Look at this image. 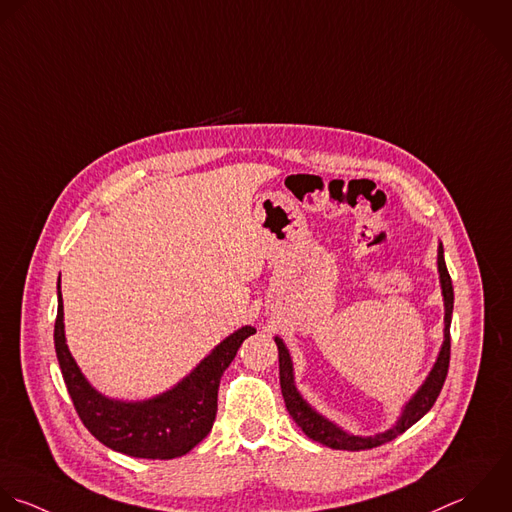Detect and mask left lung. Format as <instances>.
Returning a JSON list of instances; mask_svg holds the SVG:
<instances>
[{
    "instance_id": "8db88e82",
    "label": "left lung",
    "mask_w": 512,
    "mask_h": 512,
    "mask_svg": "<svg viewBox=\"0 0 512 512\" xmlns=\"http://www.w3.org/2000/svg\"><path fill=\"white\" fill-rule=\"evenodd\" d=\"M439 273H441V287H443V297H445V343H443L439 359H437L431 375L427 377L425 385L409 401L399 423L393 429H389L387 433H381L377 437H365V439L353 437V435L343 433L339 427H335L327 419H323L319 413H315L295 389L293 365H291L289 351L285 349V345L279 337L275 339L277 349H279V379H281V393L285 399V407H287L289 415L293 417V421L303 429V433L309 439H313L329 449H335V451H367V449H375V447H381V445L397 439L399 435H403L409 427H413L419 419H423L431 411L437 397L441 395V389H443L447 373H449V361H451V317H453V305H455V291H453L451 275L447 271L443 245L439 247Z\"/></svg>"
}]
</instances>
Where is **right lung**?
I'll return each mask as SVG.
<instances>
[{
    "instance_id": "add662e5",
    "label": "right lung",
    "mask_w": 512,
    "mask_h": 512,
    "mask_svg": "<svg viewBox=\"0 0 512 512\" xmlns=\"http://www.w3.org/2000/svg\"><path fill=\"white\" fill-rule=\"evenodd\" d=\"M255 333L243 327L227 337L173 391L143 403H119L101 397L79 373L63 335V303L57 283L55 353L73 407L87 431L105 447L135 459H175L187 455L211 431L217 415V391L239 347Z\"/></svg>"
}]
</instances>
